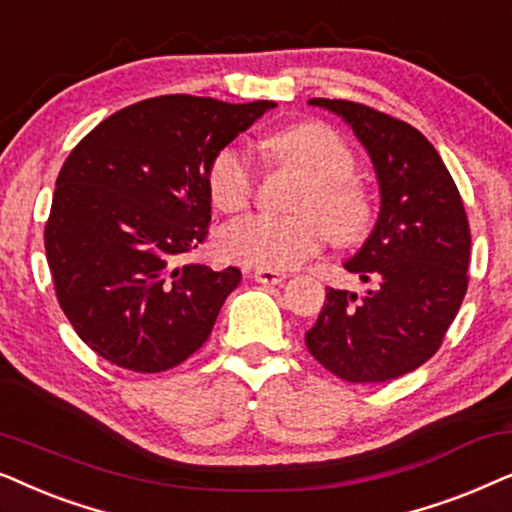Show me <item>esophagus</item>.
I'll return each mask as SVG.
<instances>
[{"mask_svg":"<svg viewBox=\"0 0 512 512\" xmlns=\"http://www.w3.org/2000/svg\"><path fill=\"white\" fill-rule=\"evenodd\" d=\"M252 278L262 285H278L288 278V274H285V271H276V269H255Z\"/></svg>","mask_w":512,"mask_h":512,"instance_id":"obj_1","label":"esophagus"}]
</instances>
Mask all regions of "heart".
Instances as JSON below:
<instances>
[{
	"instance_id": "1",
	"label": "heart",
	"mask_w": 512,
	"mask_h": 512,
	"mask_svg": "<svg viewBox=\"0 0 512 512\" xmlns=\"http://www.w3.org/2000/svg\"><path fill=\"white\" fill-rule=\"evenodd\" d=\"M278 166L306 177L297 199L304 215H248L227 224L220 252L227 260L260 269H292L323 245L325 231L335 243L349 245L372 227V199L353 177L356 156L339 135L323 124H292L264 142ZM210 199L224 213L248 206L255 192V170L236 149H222L208 173Z\"/></svg>"
}]
</instances>
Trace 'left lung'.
I'll return each instance as SVG.
<instances>
[{"instance_id":"left-lung-1","label":"left lung","mask_w":512,"mask_h":512,"mask_svg":"<svg viewBox=\"0 0 512 512\" xmlns=\"http://www.w3.org/2000/svg\"><path fill=\"white\" fill-rule=\"evenodd\" d=\"M337 114L370 156L379 185L374 229L344 269L365 292L327 288L306 349L351 384L417 370L440 349L468 288L470 229L452 175L405 121L351 100L311 98Z\"/></svg>"}]
</instances>
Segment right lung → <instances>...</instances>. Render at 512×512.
<instances>
[{
	"instance_id": "obj_1",
	"label": "right lung",
	"mask_w": 512,
	"mask_h": 512,
	"mask_svg": "<svg viewBox=\"0 0 512 512\" xmlns=\"http://www.w3.org/2000/svg\"><path fill=\"white\" fill-rule=\"evenodd\" d=\"M276 102L161 95L119 109L60 168L46 260L81 342L133 372L199 351L241 271L177 267L206 241L215 156Z\"/></svg>"
}]
</instances>
